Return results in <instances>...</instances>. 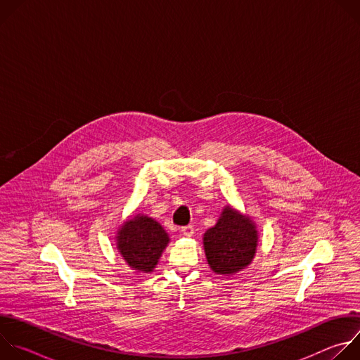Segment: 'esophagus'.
<instances>
[{
    "label": "esophagus",
    "instance_id": "34e87169",
    "mask_svg": "<svg viewBox=\"0 0 360 360\" xmlns=\"http://www.w3.org/2000/svg\"><path fill=\"white\" fill-rule=\"evenodd\" d=\"M181 232H182V235H184V236H186V238H191V236L193 235V226H192V225L184 226V228L181 229Z\"/></svg>",
    "mask_w": 360,
    "mask_h": 360
}]
</instances>
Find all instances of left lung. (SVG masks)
I'll use <instances>...</instances> for the list:
<instances>
[{
    "mask_svg": "<svg viewBox=\"0 0 360 360\" xmlns=\"http://www.w3.org/2000/svg\"><path fill=\"white\" fill-rule=\"evenodd\" d=\"M202 240L212 272L229 276L252 264L259 233L249 215L226 205L217 224L203 233Z\"/></svg>",
    "mask_w": 360,
    "mask_h": 360,
    "instance_id": "8db88e82",
    "label": "left lung"
}]
</instances>
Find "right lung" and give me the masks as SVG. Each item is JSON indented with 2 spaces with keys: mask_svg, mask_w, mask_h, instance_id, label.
I'll use <instances>...</instances> for the list:
<instances>
[{
  "mask_svg": "<svg viewBox=\"0 0 360 360\" xmlns=\"http://www.w3.org/2000/svg\"><path fill=\"white\" fill-rule=\"evenodd\" d=\"M169 240V235L162 225L143 214L128 217L115 235L118 253L138 274H150L157 268Z\"/></svg>",
  "mask_w": 360,
  "mask_h": 360,
  "instance_id": "add662e5",
  "label": "right lung"
}]
</instances>
